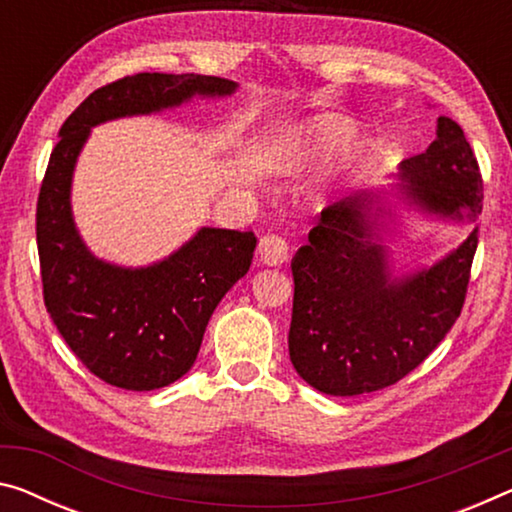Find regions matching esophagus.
<instances>
[{
    "label": "esophagus",
    "instance_id": "esophagus-1",
    "mask_svg": "<svg viewBox=\"0 0 512 512\" xmlns=\"http://www.w3.org/2000/svg\"><path fill=\"white\" fill-rule=\"evenodd\" d=\"M258 254H261V261L265 265L277 267V265L288 261L290 245L286 238L270 233V235H265V238H261V242H258Z\"/></svg>",
    "mask_w": 512,
    "mask_h": 512
}]
</instances>
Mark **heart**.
I'll return each mask as SVG.
<instances>
[{"label":"heart","mask_w":512,"mask_h":512,"mask_svg":"<svg viewBox=\"0 0 512 512\" xmlns=\"http://www.w3.org/2000/svg\"><path fill=\"white\" fill-rule=\"evenodd\" d=\"M355 135V123L343 116H313L309 121L293 125L279 137L272 153V169L281 176H300L343 151Z\"/></svg>","instance_id":"b5f03b06"}]
</instances>
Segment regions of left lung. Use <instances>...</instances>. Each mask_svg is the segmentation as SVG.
<instances>
[{"label": "left lung", "instance_id": "obj_1", "mask_svg": "<svg viewBox=\"0 0 512 512\" xmlns=\"http://www.w3.org/2000/svg\"><path fill=\"white\" fill-rule=\"evenodd\" d=\"M396 180L322 210L290 263V361L327 396H359L403 380L437 348L465 304L483 180L460 125L439 116L435 141L400 162ZM398 202L436 221L471 225L472 233L432 266L396 264L386 238Z\"/></svg>", "mask_w": 512, "mask_h": 512}]
</instances>
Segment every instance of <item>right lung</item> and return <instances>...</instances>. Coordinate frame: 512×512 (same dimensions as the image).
<instances>
[{"label":"right lung","instance_id":"right-lung-1","mask_svg":"<svg viewBox=\"0 0 512 512\" xmlns=\"http://www.w3.org/2000/svg\"><path fill=\"white\" fill-rule=\"evenodd\" d=\"M235 89L224 77L139 73L93 91L61 125L36 208L43 297L70 350L112 387L153 391L190 371L212 311L249 272L256 235L201 226L162 261L109 263L77 231L70 203L77 157L96 125L194 98H229Z\"/></svg>","mask_w":512,"mask_h":512}]
</instances>
